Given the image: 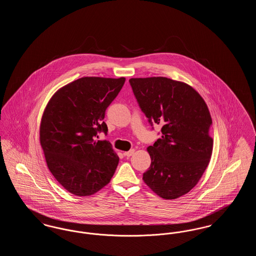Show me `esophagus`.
<instances>
[{"label":"esophagus","mask_w":256,"mask_h":256,"mask_svg":"<svg viewBox=\"0 0 256 256\" xmlns=\"http://www.w3.org/2000/svg\"><path fill=\"white\" fill-rule=\"evenodd\" d=\"M134 152H135L134 150H128V152H126L124 154L126 158H130L132 156H134Z\"/></svg>","instance_id":"1"}]
</instances>
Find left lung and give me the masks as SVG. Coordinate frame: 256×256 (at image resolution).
Listing matches in <instances>:
<instances>
[{
    "label": "left lung",
    "instance_id": "left-lung-1",
    "mask_svg": "<svg viewBox=\"0 0 256 256\" xmlns=\"http://www.w3.org/2000/svg\"><path fill=\"white\" fill-rule=\"evenodd\" d=\"M130 84L148 122L161 126V138L146 148L152 163L143 180L159 196L178 198L195 187L212 154L206 104L193 87L168 78H130Z\"/></svg>",
    "mask_w": 256,
    "mask_h": 256
}]
</instances>
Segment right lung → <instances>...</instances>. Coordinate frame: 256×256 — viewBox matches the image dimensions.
Returning a JSON list of instances; mask_svg holds the SVG:
<instances>
[{
	"label": "right lung",
	"instance_id": "add662e5",
	"mask_svg": "<svg viewBox=\"0 0 256 256\" xmlns=\"http://www.w3.org/2000/svg\"><path fill=\"white\" fill-rule=\"evenodd\" d=\"M124 78L86 76L58 90L44 110L40 144L54 178L76 196L95 194L113 176L119 158L106 140V110Z\"/></svg>",
	"mask_w": 256,
	"mask_h": 256
}]
</instances>
